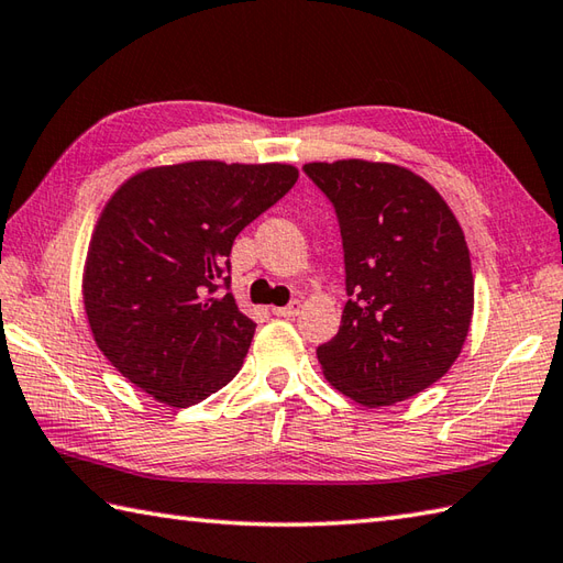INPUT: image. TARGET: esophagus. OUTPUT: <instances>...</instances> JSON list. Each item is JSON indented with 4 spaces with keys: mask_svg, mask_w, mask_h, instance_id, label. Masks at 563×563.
<instances>
[{
    "mask_svg": "<svg viewBox=\"0 0 563 563\" xmlns=\"http://www.w3.org/2000/svg\"><path fill=\"white\" fill-rule=\"evenodd\" d=\"M300 300H295V302H290V305H285V307H273V314L275 317H283V319H290V317H295V314H300Z\"/></svg>",
    "mask_w": 563,
    "mask_h": 563,
    "instance_id": "34e87169",
    "label": "esophagus"
}]
</instances>
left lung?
I'll return each mask as SVG.
<instances>
[{"mask_svg":"<svg viewBox=\"0 0 563 563\" xmlns=\"http://www.w3.org/2000/svg\"><path fill=\"white\" fill-rule=\"evenodd\" d=\"M302 172L336 212L345 295L339 333L321 343L324 375L345 397L387 406L448 373L474 312L460 222L421 176L363 159Z\"/></svg>","mask_w":563,"mask_h":563,"instance_id":"8db88e82","label":"left lung"}]
</instances>
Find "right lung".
Returning a JSON list of instances; mask_svg holds the SVG:
<instances>
[{
	"label": "right lung",
	"instance_id": "1",
	"mask_svg": "<svg viewBox=\"0 0 563 563\" xmlns=\"http://www.w3.org/2000/svg\"><path fill=\"white\" fill-rule=\"evenodd\" d=\"M295 181L288 164L186 162L115 190L89 244L84 307L118 373L176 409L239 373L256 324L230 292L232 244Z\"/></svg>",
	"mask_w": 563,
	"mask_h": 563
}]
</instances>
